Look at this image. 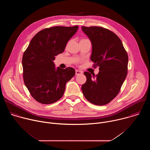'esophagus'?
<instances>
[{"label":"esophagus","mask_w":150,"mask_h":150,"mask_svg":"<svg viewBox=\"0 0 150 150\" xmlns=\"http://www.w3.org/2000/svg\"><path fill=\"white\" fill-rule=\"evenodd\" d=\"M82 72L79 70H76L75 71V75H82Z\"/></svg>","instance_id":"1"}]
</instances>
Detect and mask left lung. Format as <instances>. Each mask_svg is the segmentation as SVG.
<instances>
[{"label":"left lung","mask_w":150,"mask_h":150,"mask_svg":"<svg viewBox=\"0 0 150 150\" xmlns=\"http://www.w3.org/2000/svg\"><path fill=\"white\" fill-rule=\"evenodd\" d=\"M92 44L91 60L99 67L97 75L85 72L86 82L82 93L97 105L110 103L119 93L127 73L128 56L120 39L110 30L100 27H82Z\"/></svg>","instance_id":"1"}]
</instances>
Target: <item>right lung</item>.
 Segmentation results:
<instances>
[{
	"label": "right lung",
	"mask_w": 150,
	"mask_h": 150,
	"mask_svg": "<svg viewBox=\"0 0 150 150\" xmlns=\"http://www.w3.org/2000/svg\"><path fill=\"white\" fill-rule=\"evenodd\" d=\"M78 26H56L41 30L31 40L23 56V78L31 96L49 104L63 96L65 85L75 74L74 68H56L55 56L63 52Z\"/></svg>",
	"instance_id": "obj_1"
}]
</instances>
